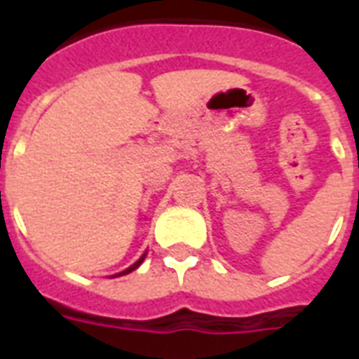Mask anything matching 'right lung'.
Here are the masks:
<instances>
[{
	"label": "right lung",
	"instance_id": "right-lung-1",
	"mask_svg": "<svg viewBox=\"0 0 359 359\" xmlns=\"http://www.w3.org/2000/svg\"><path fill=\"white\" fill-rule=\"evenodd\" d=\"M143 259H145V255H141L140 259H137V261H135L134 264H132V266H130V268H126V270H123V272H121V273H117V276H124V273H130V272H132V270H135V268L140 266L141 262H143Z\"/></svg>",
	"mask_w": 359,
	"mask_h": 359
}]
</instances>
